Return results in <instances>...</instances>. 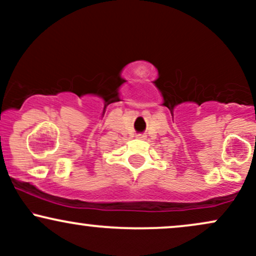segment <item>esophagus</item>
<instances>
[{
  "mask_svg": "<svg viewBox=\"0 0 256 256\" xmlns=\"http://www.w3.org/2000/svg\"><path fill=\"white\" fill-rule=\"evenodd\" d=\"M144 134H138V136H137V138H138V140H144Z\"/></svg>",
  "mask_w": 256,
  "mask_h": 256,
  "instance_id": "obj_1",
  "label": "esophagus"
}]
</instances>
